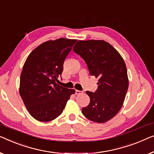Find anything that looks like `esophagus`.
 Masks as SVG:
<instances>
[{
	"instance_id": "obj_1",
	"label": "esophagus",
	"mask_w": 154,
	"mask_h": 154,
	"mask_svg": "<svg viewBox=\"0 0 154 154\" xmlns=\"http://www.w3.org/2000/svg\"><path fill=\"white\" fill-rule=\"evenodd\" d=\"M82 92H81V91H80V90H75V95H79V94H81Z\"/></svg>"
}]
</instances>
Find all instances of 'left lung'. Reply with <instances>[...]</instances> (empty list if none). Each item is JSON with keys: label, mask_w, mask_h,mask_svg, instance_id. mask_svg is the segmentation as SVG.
I'll return each instance as SVG.
<instances>
[{"label": "left lung", "mask_w": 154, "mask_h": 154, "mask_svg": "<svg viewBox=\"0 0 154 154\" xmlns=\"http://www.w3.org/2000/svg\"><path fill=\"white\" fill-rule=\"evenodd\" d=\"M73 51L83 58L90 74L99 78L95 92L87 91L90 103L82 108L87 119L105 123L119 112L128 88L126 64L119 52L104 40H80Z\"/></svg>", "instance_id": "obj_1"}]
</instances>
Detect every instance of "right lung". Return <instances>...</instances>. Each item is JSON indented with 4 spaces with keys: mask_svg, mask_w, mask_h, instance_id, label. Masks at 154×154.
I'll use <instances>...</instances> for the list:
<instances>
[{
    "mask_svg": "<svg viewBox=\"0 0 154 154\" xmlns=\"http://www.w3.org/2000/svg\"><path fill=\"white\" fill-rule=\"evenodd\" d=\"M77 39L48 40L35 48L23 64L19 94L28 112L39 122H50L62 114L73 89L57 83L63 64Z\"/></svg>",
    "mask_w": 154,
    "mask_h": 154,
    "instance_id": "add662e5",
    "label": "right lung"
}]
</instances>
